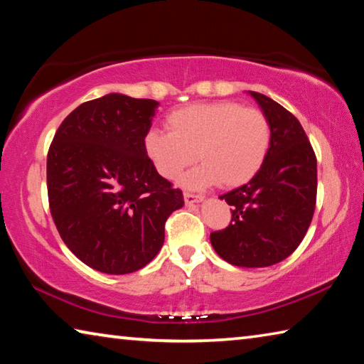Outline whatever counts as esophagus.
Here are the masks:
<instances>
[{
    "label": "esophagus",
    "instance_id": "34e87169",
    "mask_svg": "<svg viewBox=\"0 0 364 364\" xmlns=\"http://www.w3.org/2000/svg\"><path fill=\"white\" fill-rule=\"evenodd\" d=\"M202 199H204V197L202 196H194V194H189V193H184V202H186V204H196V202H200Z\"/></svg>",
    "mask_w": 364,
    "mask_h": 364
}]
</instances>
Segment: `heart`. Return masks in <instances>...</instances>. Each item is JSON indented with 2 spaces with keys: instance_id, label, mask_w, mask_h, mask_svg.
Masks as SVG:
<instances>
[{
  "instance_id": "1",
  "label": "heart",
  "mask_w": 364,
  "mask_h": 364,
  "mask_svg": "<svg viewBox=\"0 0 364 364\" xmlns=\"http://www.w3.org/2000/svg\"><path fill=\"white\" fill-rule=\"evenodd\" d=\"M167 128L168 132L146 133L144 154L154 170L170 181L193 165L197 156L202 165L181 180L188 189L217 183L237 188L249 183L262 168L271 141L263 112L228 101L173 110L167 117Z\"/></svg>"
}]
</instances>
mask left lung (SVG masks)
Instances as JSON below:
<instances>
[{
	"label": "left lung",
	"instance_id": "1",
	"mask_svg": "<svg viewBox=\"0 0 364 364\" xmlns=\"http://www.w3.org/2000/svg\"><path fill=\"white\" fill-rule=\"evenodd\" d=\"M271 128L267 159L244 186L220 196L231 223L210 234L215 252L241 268H264L299 247L316 204V157L300 122L271 97L249 91Z\"/></svg>",
	"mask_w": 364,
	"mask_h": 364
}]
</instances>
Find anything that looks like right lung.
Wrapping results in <instances>:
<instances>
[{
  "mask_svg": "<svg viewBox=\"0 0 364 364\" xmlns=\"http://www.w3.org/2000/svg\"><path fill=\"white\" fill-rule=\"evenodd\" d=\"M159 102L109 93L65 117L48 152L49 208L72 254L90 268L128 274L162 249L183 193L144 154Z\"/></svg>",
  "mask_w": 364,
  "mask_h": 364,
  "instance_id": "add662e5",
  "label": "right lung"
}]
</instances>
